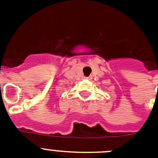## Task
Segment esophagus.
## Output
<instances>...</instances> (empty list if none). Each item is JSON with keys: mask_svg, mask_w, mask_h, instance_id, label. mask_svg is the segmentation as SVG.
I'll use <instances>...</instances> for the list:
<instances>
[{"mask_svg": "<svg viewBox=\"0 0 158 158\" xmlns=\"http://www.w3.org/2000/svg\"><path fill=\"white\" fill-rule=\"evenodd\" d=\"M85 79H88V80H91L92 78H93V77L92 76H89V77H85Z\"/></svg>", "mask_w": 158, "mask_h": 158, "instance_id": "34e87169", "label": "esophagus"}]
</instances>
